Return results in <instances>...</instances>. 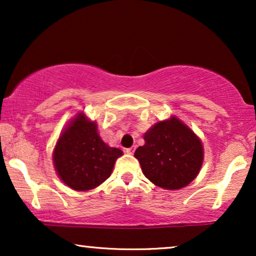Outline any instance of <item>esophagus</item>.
Returning a JSON list of instances; mask_svg holds the SVG:
<instances>
[{
    "label": "esophagus",
    "mask_w": 256,
    "mask_h": 256,
    "mask_svg": "<svg viewBox=\"0 0 256 256\" xmlns=\"http://www.w3.org/2000/svg\"><path fill=\"white\" fill-rule=\"evenodd\" d=\"M135 149H136L135 146H130V148L126 149V152L129 154V155H132V154H134V152H135Z\"/></svg>",
    "instance_id": "obj_1"
}]
</instances>
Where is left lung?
<instances>
[{
	"mask_svg": "<svg viewBox=\"0 0 256 256\" xmlns=\"http://www.w3.org/2000/svg\"><path fill=\"white\" fill-rule=\"evenodd\" d=\"M135 157L144 176L157 186L178 190L197 177L204 160L200 138L180 118L157 122L144 136Z\"/></svg>",
	"mask_w": 256,
	"mask_h": 256,
	"instance_id": "left-lung-1",
	"label": "left lung"
}]
</instances>
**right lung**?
<instances>
[{
  "label": "right lung",
  "instance_id": "1",
  "mask_svg": "<svg viewBox=\"0 0 256 256\" xmlns=\"http://www.w3.org/2000/svg\"><path fill=\"white\" fill-rule=\"evenodd\" d=\"M122 154L101 140L96 122L79 113L59 136L52 157L62 183L76 191H87L110 176Z\"/></svg>",
  "mask_w": 256,
  "mask_h": 256
}]
</instances>
